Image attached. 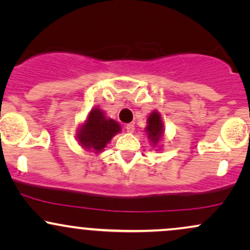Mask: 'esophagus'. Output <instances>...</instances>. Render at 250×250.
<instances>
[{
  "label": "esophagus",
  "instance_id": "esophagus-1",
  "mask_svg": "<svg viewBox=\"0 0 250 250\" xmlns=\"http://www.w3.org/2000/svg\"><path fill=\"white\" fill-rule=\"evenodd\" d=\"M125 130H127V133H134V130H135L134 123H128V125H125Z\"/></svg>",
  "mask_w": 250,
  "mask_h": 250
}]
</instances>
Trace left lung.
Listing matches in <instances>:
<instances>
[{"mask_svg":"<svg viewBox=\"0 0 250 250\" xmlns=\"http://www.w3.org/2000/svg\"><path fill=\"white\" fill-rule=\"evenodd\" d=\"M146 131L148 133V137L154 143L159 142L163 134V125L160 114L157 111L151 113L148 117V125L146 128Z\"/></svg>","mask_w":250,"mask_h":250,"instance_id":"1","label":"left lung"}]
</instances>
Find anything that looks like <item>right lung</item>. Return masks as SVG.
<instances>
[{"mask_svg":"<svg viewBox=\"0 0 250 250\" xmlns=\"http://www.w3.org/2000/svg\"><path fill=\"white\" fill-rule=\"evenodd\" d=\"M120 130L121 127L119 123L111 119H105L102 111L95 108L91 109L87 122L80 129L77 137L82 147L100 153Z\"/></svg>","mask_w":250,"mask_h":250,"instance_id":"right-lung-1","label":"right lung"}]
</instances>
